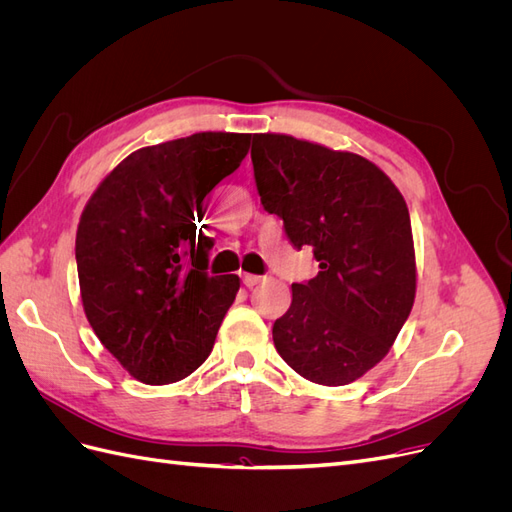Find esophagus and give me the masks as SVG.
Instances as JSON below:
<instances>
[{"label": "esophagus", "instance_id": "34e87169", "mask_svg": "<svg viewBox=\"0 0 512 512\" xmlns=\"http://www.w3.org/2000/svg\"><path fill=\"white\" fill-rule=\"evenodd\" d=\"M260 280H262V275H254V273H243V284H245L247 288L256 286Z\"/></svg>", "mask_w": 512, "mask_h": 512}]
</instances>
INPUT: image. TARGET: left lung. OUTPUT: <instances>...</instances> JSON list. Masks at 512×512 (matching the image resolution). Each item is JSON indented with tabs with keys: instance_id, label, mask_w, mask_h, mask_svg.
<instances>
[{
	"instance_id": "1",
	"label": "left lung",
	"mask_w": 512,
	"mask_h": 512,
	"mask_svg": "<svg viewBox=\"0 0 512 512\" xmlns=\"http://www.w3.org/2000/svg\"><path fill=\"white\" fill-rule=\"evenodd\" d=\"M252 164L262 207L284 220L297 250L312 247L320 267L292 284L273 344L309 382L359 380L389 354L414 305L406 200L374 162L288 134H254Z\"/></svg>"
}]
</instances>
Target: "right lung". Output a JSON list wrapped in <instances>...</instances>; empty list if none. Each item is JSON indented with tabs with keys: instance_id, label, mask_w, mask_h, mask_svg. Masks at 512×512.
I'll return each mask as SVG.
<instances>
[{
	"instance_id": "obj_1",
	"label": "right lung",
	"mask_w": 512,
	"mask_h": 512,
	"mask_svg": "<svg viewBox=\"0 0 512 512\" xmlns=\"http://www.w3.org/2000/svg\"><path fill=\"white\" fill-rule=\"evenodd\" d=\"M250 141L252 134L198 132L143 147L87 200L76 230L83 309L102 346L136 380H183L213 350L241 282L207 273L211 239L196 228V215L239 168Z\"/></svg>"
}]
</instances>
